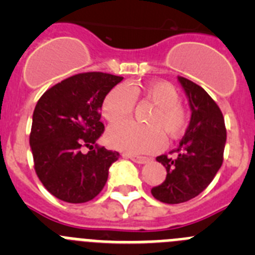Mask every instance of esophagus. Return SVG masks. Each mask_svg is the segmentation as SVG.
I'll use <instances>...</instances> for the list:
<instances>
[{"label": "esophagus", "instance_id": "1", "mask_svg": "<svg viewBox=\"0 0 255 255\" xmlns=\"http://www.w3.org/2000/svg\"><path fill=\"white\" fill-rule=\"evenodd\" d=\"M126 158H130L132 162H135V163H139V164H144L147 163V162H149V158H147V157H140V155H134V154H125Z\"/></svg>", "mask_w": 255, "mask_h": 255}]
</instances>
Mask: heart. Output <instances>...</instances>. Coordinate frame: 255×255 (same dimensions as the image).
Instances as JSON below:
<instances>
[{"mask_svg": "<svg viewBox=\"0 0 255 255\" xmlns=\"http://www.w3.org/2000/svg\"><path fill=\"white\" fill-rule=\"evenodd\" d=\"M135 96H143L156 105L148 119L152 125L140 126L133 122L114 124L106 134L110 147L132 154L153 153L163 147V132L170 138H177L185 131L188 117L180 105L179 92L167 82L115 87L102 103L106 120L114 123L128 116L133 109Z\"/></svg>", "mask_w": 255, "mask_h": 255, "instance_id": "obj_1", "label": "heart"}]
</instances>
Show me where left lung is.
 Returning <instances> with one entry per match:
<instances>
[{
    "instance_id": "1",
    "label": "left lung",
    "mask_w": 255,
    "mask_h": 255,
    "mask_svg": "<svg viewBox=\"0 0 255 255\" xmlns=\"http://www.w3.org/2000/svg\"><path fill=\"white\" fill-rule=\"evenodd\" d=\"M188 98L190 123L175 150L176 157L158 155L157 161L167 171L152 195L162 203H184L200 194L220 170L226 144V128L222 112L203 88L177 76ZM171 152V153H172Z\"/></svg>"
}]
</instances>
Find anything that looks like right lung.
<instances>
[{
  "instance_id": "right-lung-1",
  "label": "right lung",
  "mask_w": 255,
  "mask_h": 255,
  "mask_svg": "<svg viewBox=\"0 0 255 255\" xmlns=\"http://www.w3.org/2000/svg\"><path fill=\"white\" fill-rule=\"evenodd\" d=\"M124 78L105 73L70 76L40 97L33 112L30 148L44 188L67 203H85L105 186L119 152L93 149L105 126L100 111ZM89 146L88 153L81 147Z\"/></svg>"
}]
</instances>
